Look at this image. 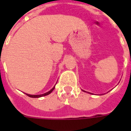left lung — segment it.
Returning <instances> with one entry per match:
<instances>
[{
    "label": "left lung",
    "mask_w": 131,
    "mask_h": 131,
    "mask_svg": "<svg viewBox=\"0 0 131 131\" xmlns=\"http://www.w3.org/2000/svg\"><path fill=\"white\" fill-rule=\"evenodd\" d=\"M83 91H84V90H83ZM84 92H85V91H84Z\"/></svg>",
    "instance_id": "left-lung-1"
}]
</instances>
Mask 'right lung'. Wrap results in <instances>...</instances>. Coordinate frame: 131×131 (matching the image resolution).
<instances>
[{
    "instance_id": "right-lung-1",
    "label": "right lung",
    "mask_w": 131,
    "mask_h": 131,
    "mask_svg": "<svg viewBox=\"0 0 131 131\" xmlns=\"http://www.w3.org/2000/svg\"><path fill=\"white\" fill-rule=\"evenodd\" d=\"M55 88V86H53V88H51L49 92H47L46 93H44L43 94H39V95H32V94H26V95L30 96V97H32V98H39V97H41V96H46V95H48L49 94L51 93V92L53 91V89ZM26 94V93H25Z\"/></svg>"
}]
</instances>
